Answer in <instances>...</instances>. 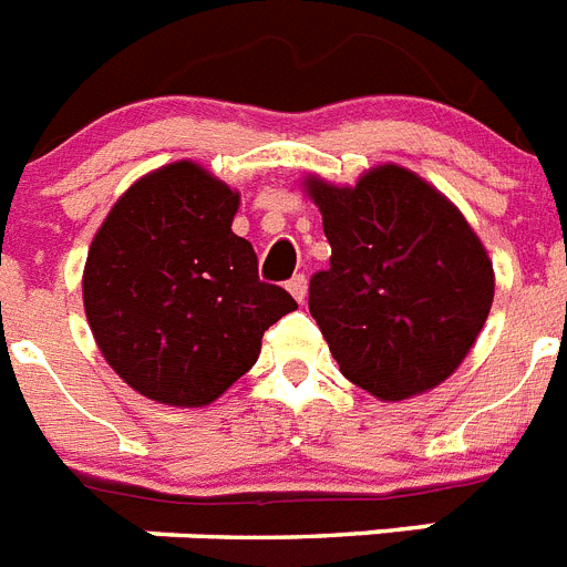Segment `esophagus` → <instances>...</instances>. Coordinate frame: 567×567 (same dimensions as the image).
Returning <instances> with one entry per match:
<instances>
[{"label":"esophagus","mask_w":567,"mask_h":567,"mask_svg":"<svg viewBox=\"0 0 567 567\" xmlns=\"http://www.w3.org/2000/svg\"><path fill=\"white\" fill-rule=\"evenodd\" d=\"M287 289L292 292V298L298 300V303H303V298H307V278H303V275H292V278L287 280Z\"/></svg>","instance_id":"1"}]
</instances>
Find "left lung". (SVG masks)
Segmentation results:
<instances>
[{"instance_id":"8db88e82","label":"left lung","mask_w":567,"mask_h":567,"mask_svg":"<svg viewBox=\"0 0 567 567\" xmlns=\"http://www.w3.org/2000/svg\"><path fill=\"white\" fill-rule=\"evenodd\" d=\"M332 258L309 280L340 372L380 400L443 383L477 340L494 267L457 207L420 175L383 164L354 187L307 178Z\"/></svg>"}]
</instances>
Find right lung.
<instances>
[{
  "label": "right lung",
  "mask_w": 567,
  "mask_h": 567,
  "mask_svg": "<svg viewBox=\"0 0 567 567\" xmlns=\"http://www.w3.org/2000/svg\"><path fill=\"white\" fill-rule=\"evenodd\" d=\"M238 193L193 162L144 175L113 204L84 264V312L104 360L135 392L207 405L247 374L260 338L298 309L258 278L233 233Z\"/></svg>",
  "instance_id": "obj_1"
}]
</instances>
